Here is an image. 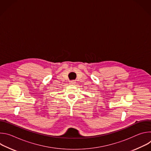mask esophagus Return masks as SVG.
I'll return each mask as SVG.
<instances>
[{
	"label": "esophagus",
	"mask_w": 151,
	"mask_h": 151,
	"mask_svg": "<svg viewBox=\"0 0 151 151\" xmlns=\"http://www.w3.org/2000/svg\"><path fill=\"white\" fill-rule=\"evenodd\" d=\"M70 83L73 85V84L75 83V81H70Z\"/></svg>",
	"instance_id": "34e87169"
}]
</instances>
